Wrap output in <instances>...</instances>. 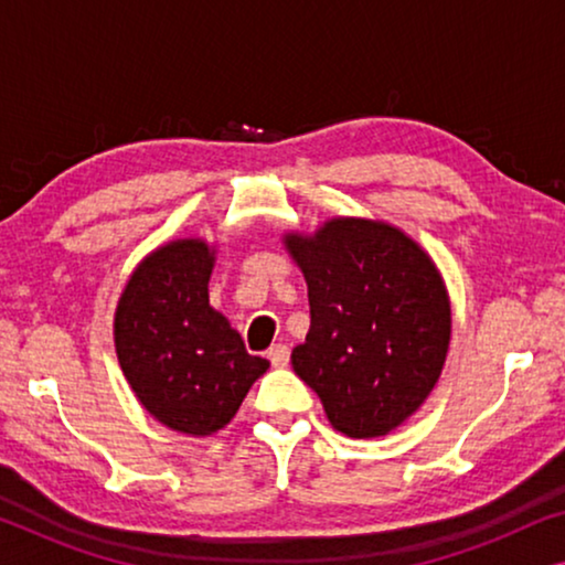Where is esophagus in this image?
I'll list each match as a JSON object with an SVG mask.
<instances>
[{"instance_id":"esophagus-1","label":"esophagus","mask_w":565,"mask_h":565,"mask_svg":"<svg viewBox=\"0 0 565 565\" xmlns=\"http://www.w3.org/2000/svg\"><path fill=\"white\" fill-rule=\"evenodd\" d=\"M267 358H269V362H273V367H285V365H288V362H290L288 344H275V347H269Z\"/></svg>"}]
</instances>
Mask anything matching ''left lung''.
I'll list each match as a JSON object with an SVG mask.
<instances>
[{
    "instance_id": "1",
    "label": "left lung",
    "mask_w": 565,
    "mask_h": 565,
    "mask_svg": "<svg viewBox=\"0 0 565 565\" xmlns=\"http://www.w3.org/2000/svg\"><path fill=\"white\" fill-rule=\"evenodd\" d=\"M308 282L311 329L292 370L347 437H383L439 381L452 313L443 275L412 236L383 221L331 218L285 234Z\"/></svg>"
}]
</instances>
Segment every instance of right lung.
Segmentation results:
<instances>
[{"mask_svg":"<svg viewBox=\"0 0 565 565\" xmlns=\"http://www.w3.org/2000/svg\"><path fill=\"white\" fill-rule=\"evenodd\" d=\"M215 249L177 238L134 269L115 308V352L146 412L164 427L207 437L234 419L269 362L254 358L207 303Z\"/></svg>","mask_w":565,"mask_h":565,"instance_id":"add662e5","label":"right lung"}]
</instances>
